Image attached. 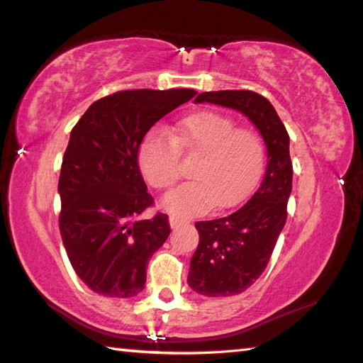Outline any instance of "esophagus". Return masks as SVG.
<instances>
[{
	"mask_svg": "<svg viewBox=\"0 0 363 363\" xmlns=\"http://www.w3.org/2000/svg\"><path fill=\"white\" fill-rule=\"evenodd\" d=\"M184 223H186V220L181 219V217H177V216H169V225H171V228H177V227L184 225Z\"/></svg>",
	"mask_w": 363,
	"mask_h": 363,
	"instance_id": "esophagus-1",
	"label": "esophagus"
}]
</instances>
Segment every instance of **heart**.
<instances>
[{
    "label": "heart",
    "instance_id": "obj_1",
    "mask_svg": "<svg viewBox=\"0 0 363 363\" xmlns=\"http://www.w3.org/2000/svg\"><path fill=\"white\" fill-rule=\"evenodd\" d=\"M179 154L199 159L194 182L184 184L163 201L181 217L204 214L216 206L228 208L250 192L265 167V146L254 130L241 128L233 117L200 111L176 125L171 138L149 133L140 147L144 179L157 190L173 187L181 176Z\"/></svg>",
    "mask_w": 363,
    "mask_h": 363
}]
</instances>
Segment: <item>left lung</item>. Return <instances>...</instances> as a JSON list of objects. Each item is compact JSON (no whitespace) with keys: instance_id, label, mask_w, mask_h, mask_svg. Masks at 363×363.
Wrapping results in <instances>:
<instances>
[{"instance_id":"1","label":"left lung","mask_w":363,"mask_h":363,"mask_svg":"<svg viewBox=\"0 0 363 363\" xmlns=\"http://www.w3.org/2000/svg\"><path fill=\"white\" fill-rule=\"evenodd\" d=\"M204 101L249 117L268 150L265 177L245 206L222 219L195 223L200 242L190 260L189 286L204 296H232L247 291L265 272L286 225L292 192L289 133L273 104L252 90L204 91L195 98Z\"/></svg>"}]
</instances>
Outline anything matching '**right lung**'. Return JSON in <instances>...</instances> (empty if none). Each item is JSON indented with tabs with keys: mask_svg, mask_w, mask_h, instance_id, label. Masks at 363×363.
Masks as SVG:
<instances>
[{
	"mask_svg": "<svg viewBox=\"0 0 363 363\" xmlns=\"http://www.w3.org/2000/svg\"><path fill=\"white\" fill-rule=\"evenodd\" d=\"M196 95L192 89L122 90L95 101L71 130L58 194L60 233L76 274L116 298L140 294L150 257L169 235L138 164L143 138L163 116Z\"/></svg>",
	"mask_w": 363,
	"mask_h": 363,
	"instance_id": "1",
	"label": "right lung"
}]
</instances>
